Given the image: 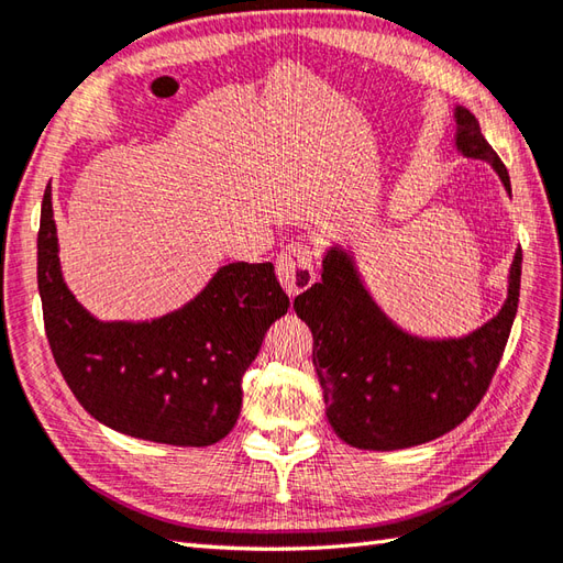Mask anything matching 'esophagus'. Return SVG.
Returning a JSON list of instances; mask_svg holds the SVG:
<instances>
[{
  "mask_svg": "<svg viewBox=\"0 0 563 563\" xmlns=\"http://www.w3.org/2000/svg\"><path fill=\"white\" fill-rule=\"evenodd\" d=\"M277 277L289 296L303 294L316 282V250L308 243H291L277 255Z\"/></svg>",
  "mask_w": 563,
  "mask_h": 563,
  "instance_id": "34e87169",
  "label": "esophagus"
}]
</instances>
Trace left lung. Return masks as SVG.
Masks as SVG:
<instances>
[{"label": "left lung", "mask_w": 563, "mask_h": 563, "mask_svg": "<svg viewBox=\"0 0 563 563\" xmlns=\"http://www.w3.org/2000/svg\"><path fill=\"white\" fill-rule=\"evenodd\" d=\"M455 144L492 164L510 192L504 161L477 118L455 108ZM518 250L498 316L460 340H421L387 318L361 284L354 260L330 247L322 279L298 294L294 310L313 332V364L334 433L364 451H397L439 439L465 421L504 356L520 296Z\"/></svg>", "instance_id": "8db88e82"}]
</instances>
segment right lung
<instances>
[{
  "instance_id": "obj_1",
  "label": "right lung",
  "mask_w": 563,
  "mask_h": 563,
  "mask_svg": "<svg viewBox=\"0 0 563 563\" xmlns=\"http://www.w3.org/2000/svg\"><path fill=\"white\" fill-rule=\"evenodd\" d=\"M37 289L55 364L106 427L166 445H211L241 415L243 373L289 310L272 262L221 267L205 291L152 322H101L59 272L49 185L37 231Z\"/></svg>"
}]
</instances>
